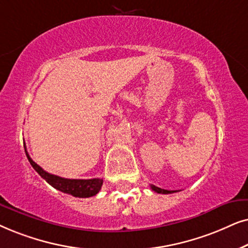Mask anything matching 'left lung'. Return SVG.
Instances as JSON below:
<instances>
[{"label":"left lung","instance_id":"obj_1","mask_svg":"<svg viewBox=\"0 0 248 248\" xmlns=\"http://www.w3.org/2000/svg\"><path fill=\"white\" fill-rule=\"evenodd\" d=\"M151 188H152V190H154L155 193H158V194H171V193H176V191H177V190L162 189V188H158L156 186H154V185H151Z\"/></svg>","mask_w":248,"mask_h":248}]
</instances>
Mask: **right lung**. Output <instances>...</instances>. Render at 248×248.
Returning a JSON list of instances; mask_svg holds the SVG:
<instances>
[{
    "label": "right lung",
    "instance_id": "right-lung-1",
    "mask_svg": "<svg viewBox=\"0 0 248 248\" xmlns=\"http://www.w3.org/2000/svg\"><path fill=\"white\" fill-rule=\"evenodd\" d=\"M25 146V152L27 155L28 161L31 162V167L37 171V173L41 176L43 179L54 187L55 189L62 191V193L70 194V195L75 197H80V199H85V197H92L100 191L102 185H103V179L101 178H94V179H67V178H62L55 174L46 172L44 169H42L37 163H35L29 156L27 150Z\"/></svg>",
    "mask_w": 248,
    "mask_h": 248
}]
</instances>
